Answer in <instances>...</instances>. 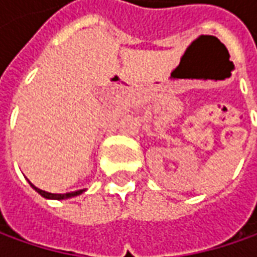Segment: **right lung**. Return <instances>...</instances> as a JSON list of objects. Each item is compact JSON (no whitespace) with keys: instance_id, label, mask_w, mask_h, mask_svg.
Listing matches in <instances>:
<instances>
[{"instance_id":"right-lung-1","label":"right lung","mask_w":257,"mask_h":257,"mask_svg":"<svg viewBox=\"0 0 257 257\" xmlns=\"http://www.w3.org/2000/svg\"><path fill=\"white\" fill-rule=\"evenodd\" d=\"M30 183V182H28ZM31 184V187L34 189L35 192L40 193L43 197L45 199H53V200H64V199H70V197H75V196H78V194H81L85 190H77V192H71V193H64V194H61V193H58V194H55V193H48L45 192V190H41V189H38V187H35L33 183H30Z\"/></svg>"}]
</instances>
